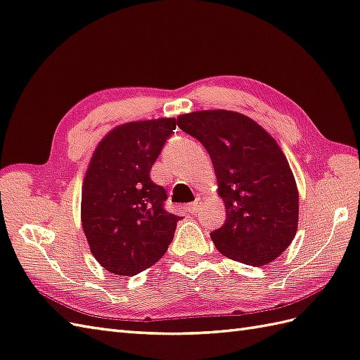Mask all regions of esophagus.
I'll list each match as a JSON object with an SVG mask.
<instances>
[{"label":"esophagus","instance_id":"34e87169","mask_svg":"<svg viewBox=\"0 0 360 360\" xmlns=\"http://www.w3.org/2000/svg\"><path fill=\"white\" fill-rule=\"evenodd\" d=\"M198 207H200V200H195V201H192V203L188 206V210H189V212L194 214V212H197Z\"/></svg>","mask_w":360,"mask_h":360}]
</instances>
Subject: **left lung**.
Returning <instances> with one entry per match:
<instances>
[{
	"label": "left lung",
	"instance_id": "8db88e82",
	"mask_svg": "<svg viewBox=\"0 0 360 360\" xmlns=\"http://www.w3.org/2000/svg\"><path fill=\"white\" fill-rule=\"evenodd\" d=\"M177 125L200 140L212 160L226 223L210 233L224 257L266 266L290 246L300 195L276 140L241 112L206 110L181 114Z\"/></svg>",
	"mask_w": 360,
	"mask_h": 360
}]
</instances>
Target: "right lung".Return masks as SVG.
Segmentation results:
<instances>
[{"label":"right lung","mask_w":360,"mask_h":360,"mask_svg":"<svg viewBox=\"0 0 360 360\" xmlns=\"http://www.w3.org/2000/svg\"><path fill=\"white\" fill-rule=\"evenodd\" d=\"M177 120L128 122L96 148L82 183L81 220L93 257L122 276L159 261L181 217L165 210L166 191L150 172Z\"/></svg>","instance_id":"right-lung-1"}]
</instances>
